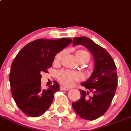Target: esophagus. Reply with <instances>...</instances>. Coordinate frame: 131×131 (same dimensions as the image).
<instances>
[{
  "instance_id": "esophagus-1",
  "label": "esophagus",
  "mask_w": 131,
  "mask_h": 131,
  "mask_svg": "<svg viewBox=\"0 0 131 131\" xmlns=\"http://www.w3.org/2000/svg\"><path fill=\"white\" fill-rule=\"evenodd\" d=\"M60 90H69V89L64 87V86H61V87H60Z\"/></svg>"
}]
</instances>
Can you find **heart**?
Wrapping results in <instances>:
<instances>
[{"instance_id": "1", "label": "heart", "mask_w": 131, "mask_h": 131, "mask_svg": "<svg viewBox=\"0 0 131 131\" xmlns=\"http://www.w3.org/2000/svg\"><path fill=\"white\" fill-rule=\"evenodd\" d=\"M64 51H61L58 52L54 57V62L57 64L59 63L64 56ZM76 56L82 64L88 62L90 59V56L87 51L85 50H78L76 52ZM58 82L61 84L65 86H70L75 81H79L81 79L82 76L79 72H72L68 70H62L58 72L56 75Z\"/></svg>"}]
</instances>
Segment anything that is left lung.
Returning <instances> with one entry per match:
<instances>
[{"label": "left lung", "mask_w": 131, "mask_h": 131, "mask_svg": "<svg viewBox=\"0 0 131 131\" xmlns=\"http://www.w3.org/2000/svg\"><path fill=\"white\" fill-rule=\"evenodd\" d=\"M73 45L86 47L93 55L95 66L91 77L81 83L88 89L80 90V98L72 106L81 118L95 120L109 108L117 86L116 66L112 57L105 48L85 36L75 38ZM92 93V96L89 95Z\"/></svg>", "instance_id": "left-lung-1"}]
</instances>
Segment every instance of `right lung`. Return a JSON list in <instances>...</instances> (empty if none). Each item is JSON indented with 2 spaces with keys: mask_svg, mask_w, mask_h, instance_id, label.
Instances as JSON below:
<instances>
[{
  "mask_svg": "<svg viewBox=\"0 0 131 131\" xmlns=\"http://www.w3.org/2000/svg\"><path fill=\"white\" fill-rule=\"evenodd\" d=\"M72 41L69 38L38 39L27 44L15 58L10 72V89L17 105L26 115L38 117L49 108L59 85L54 81L48 89H42L41 73L48 72L56 54Z\"/></svg>",
  "mask_w": 131,
  "mask_h": 131,
  "instance_id": "right-lung-1",
  "label": "right lung"
}]
</instances>
